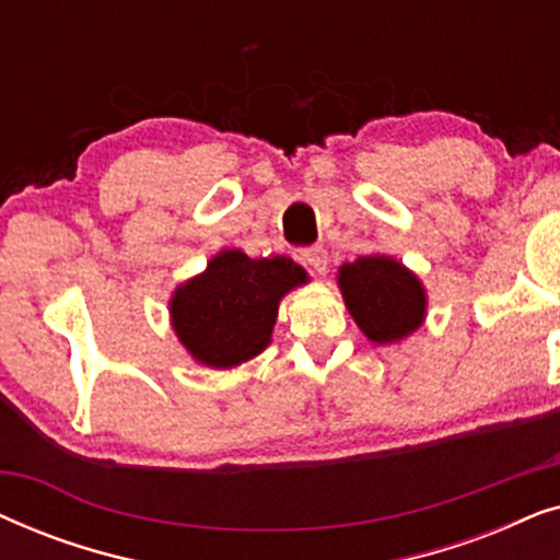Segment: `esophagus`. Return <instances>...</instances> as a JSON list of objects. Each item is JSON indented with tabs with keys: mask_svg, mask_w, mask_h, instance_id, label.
Returning a JSON list of instances; mask_svg holds the SVG:
<instances>
[{
	"mask_svg": "<svg viewBox=\"0 0 560 560\" xmlns=\"http://www.w3.org/2000/svg\"><path fill=\"white\" fill-rule=\"evenodd\" d=\"M298 259H301L303 265H308V267H313V270H316L318 275H326V270H328V252L324 249V247H305V249H301V255H298Z\"/></svg>",
	"mask_w": 560,
	"mask_h": 560,
	"instance_id": "obj_1",
	"label": "esophagus"
}]
</instances>
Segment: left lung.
<instances>
[{"mask_svg": "<svg viewBox=\"0 0 560 560\" xmlns=\"http://www.w3.org/2000/svg\"><path fill=\"white\" fill-rule=\"evenodd\" d=\"M343 303L374 343L410 336L425 318V290L408 267L385 255H366L339 267Z\"/></svg>", "mask_w": 560, "mask_h": 560, "instance_id": "left-lung-1", "label": "left lung"}]
</instances>
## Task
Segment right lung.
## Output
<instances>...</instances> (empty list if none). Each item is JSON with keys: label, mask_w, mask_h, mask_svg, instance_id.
<instances>
[{"label": "right lung", "mask_w": 560, "mask_h": 560, "mask_svg": "<svg viewBox=\"0 0 560 560\" xmlns=\"http://www.w3.org/2000/svg\"><path fill=\"white\" fill-rule=\"evenodd\" d=\"M303 282L308 272L290 257L224 249L173 293V328L196 362L232 370L270 343L280 298Z\"/></svg>", "instance_id": "add662e5"}]
</instances>
